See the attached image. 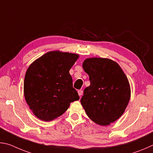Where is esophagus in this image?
<instances>
[{"label":"esophagus","mask_w":153,"mask_h":153,"mask_svg":"<svg viewBox=\"0 0 153 153\" xmlns=\"http://www.w3.org/2000/svg\"><path fill=\"white\" fill-rule=\"evenodd\" d=\"M82 92H83V91H82V90H79V91H78V94H79V96H81V95H82Z\"/></svg>","instance_id":"obj_1"}]
</instances>
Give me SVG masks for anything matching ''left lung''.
Masks as SVG:
<instances>
[{
    "label": "left lung",
    "mask_w": 153,
    "mask_h": 153,
    "mask_svg": "<svg viewBox=\"0 0 153 153\" xmlns=\"http://www.w3.org/2000/svg\"><path fill=\"white\" fill-rule=\"evenodd\" d=\"M91 85L85 89L81 102L96 124L107 126L122 116L130 98L126 76L116 62L108 58H87L82 64Z\"/></svg>",
    "instance_id": "1"
}]
</instances>
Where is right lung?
<instances>
[{"label": "right lung", "instance_id": "obj_1", "mask_svg": "<svg viewBox=\"0 0 153 153\" xmlns=\"http://www.w3.org/2000/svg\"><path fill=\"white\" fill-rule=\"evenodd\" d=\"M79 56L49 52L37 59L26 72L24 95L33 113L43 121L62 115L70 103L79 100L69 73Z\"/></svg>", "mask_w": 153, "mask_h": 153}]
</instances>
